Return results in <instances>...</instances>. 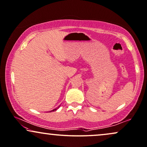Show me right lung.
<instances>
[{
  "label": "right lung",
  "mask_w": 147,
  "mask_h": 147,
  "mask_svg": "<svg viewBox=\"0 0 147 147\" xmlns=\"http://www.w3.org/2000/svg\"><path fill=\"white\" fill-rule=\"evenodd\" d=\"M59 107H58V108H55V109H54V110H51V111H50V112H54V111H56V110H57L58 108H59Z\"/></svg>",
  "instance_id": "add662e5"
}]
</instances>
